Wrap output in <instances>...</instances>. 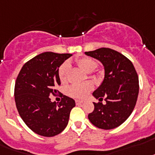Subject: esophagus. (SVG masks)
I'll return each mask as SVG.
<instances>
[{
    "label": "esophagus",
    "mask_w": 155,
    "mask_h": 155,
    "mask_svg": "<svg viewBox=\"0 0 155 155\" xmlns=\"http://www.w3.org/2000/svg\"><path fill=\"white\" fill-rule=\"evenodd\" d=\"M84 103L83 101H81V100H75V104H77V105H80V104H82Z\"/></svg>",
    "instance_id": "esophagus-1"
}]
</instances>
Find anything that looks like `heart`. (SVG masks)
Instances as JSON below:
<instances>
[{"instance_id": "1", "label": "heart", "mask_w": 155, "mask_h": 155, "mask_svg": "<svg viewBox=\"0 0 155 155\" xmlns=\"http://www.w3.org/2000/svg\"><path fill=\"white\" fill-rule=\"evenodd\" d=\"M78 65L84 71L91 73L97 68V62L90 57H82L76 60ZM70 69V64L68 62H64L59 68V78L62 83L67 80L68 74ZM92 89V86L90 84H73L67 87L66 93L69 96L77 99H83L86 97V95Z\"/></svg>"}]
</instances>
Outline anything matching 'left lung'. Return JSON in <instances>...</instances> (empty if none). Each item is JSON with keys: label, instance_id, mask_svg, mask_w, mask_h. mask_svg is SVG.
<instances>
[{"label": "left lung", "instance_id": "1", "mask_svg": "<svg viewBox=\"0 0 155 155\" xmlns=\"http://www.w3.org/2000/svg\"><path fill=\"white\" fill-rule=\"evenodd\" d=\"M87 56L98 60L104 67V78L92 93L99 103L88 114L96 127L110 130L118 127L128 119L134 110L139 95V76L129 59L113 49L101 48L86 51ZM106 103L103 104L102 99Z\"/></svg>", "mask_w": 155, "mask_h": 155}]
</instances>
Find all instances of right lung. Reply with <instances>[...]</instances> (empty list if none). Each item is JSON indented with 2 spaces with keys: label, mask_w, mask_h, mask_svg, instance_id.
I'll list each match as a JSON object with an SVG mask.
<instances>
[{
  "label": "right lung",
  "mask_w": 155,
  "mask_h": 155,
  "mask_svg": "<svg viewBox=\"0 0 155 155\" xmlns=\"http://www.w3.org/2000/svg\"><path fill=\"white\" fill-rule=\"evenodd\" d=\"M71 54L46 51L25 63L15 84L14 96L19 114L33 132L45 137L57 135L68 123L75 100L63 95L58 104L49 96L60 85L59 68Z\"/></svg>",
  "instance_id": "right-lung-1"
}]
</instances>
